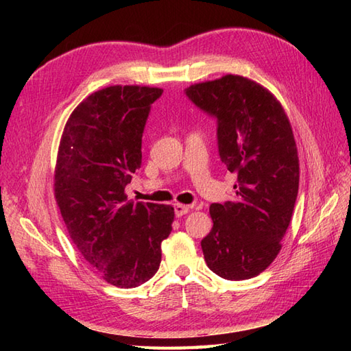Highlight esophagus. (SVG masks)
<instances>
[{
    "instance_id": "obj_1",
    "label": "esophagus",
    "mask_w": 351,
    "mask_h": 351,
    "mask_svg": "<svg viewBox=\"0 0 351 351\" xmlns=\"http://www.w3.org/2000/svg\"><path fill=\"white\" fill-rule=\"evenodd\" d=\"M173 210H175V215L176 217H182V215L187 214L190 211V206L189 205H181V204H175L173 205Z\"/></svg>"
}]
</instances>
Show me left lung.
Returning <instances> with one entry per match:
<instances>
[{"label":"left lung","mask_w":351,"mask_h":351,"mask_svg":"<svg viewBox=\"0 0 351 351\" xmlns=\"http://www.w3.org/2000/svg\"><path fill=\"white\" fill-rule=\"evenodd\" d=\"M185 96L215 119L220 160L238 178L234 202L210 206L206 265L228 280L255 278L280 252L299 193L289 121L267 88L240 75L190 86Z\"/></svg>","instance_id":"left-lung-1"}]
</instances>
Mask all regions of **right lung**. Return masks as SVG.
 I'll return each instance as SVG.
<instances>
[{
    "instance_id": "obj_1",
    "label": "right lung",
    "mask_w": 351,
    "mask_h": 351,
    "mask_svg": "<svg viewBox=\"0 0 351 351\" xmlns=\"http://www.w3.org/2000/svg\"><path fill=\"white\" fill-rule=\"evenodd\" d=\"M161 88L111 86L92 93L64 126L56 199L72 243L101 278L136 288L158 271L173 208L128 202L125 187L141 166V137Z\"/></svg>"
}]
</instances>
